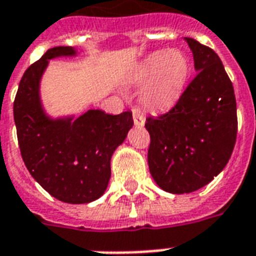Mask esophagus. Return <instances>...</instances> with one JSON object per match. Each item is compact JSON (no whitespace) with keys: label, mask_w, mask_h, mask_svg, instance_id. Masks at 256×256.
I'll use <instances>...</instances> for the list:
<instances>
[{"label":"esophagus","mask_w":256,"mask_h":256,"mask_svg":"<svg viewBox=\"0 0 256 256\" xmlns=\"http://www.w3.org/2000/svg\"><path fill=\"white\" fill-rule=\"evenodd\" d=\"M132 120H134V124L138 126V128H140V126H144V118L140 116L138 112H134V114H132Z\"/></svg>","instance_id":"34e87169"}]
</instances>
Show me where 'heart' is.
Returning <instances> with one entry per match:
<instances>
[{"label": "heart", "instance_id": "heart-1", "mask_svg": "<svg viewBox=\"0 0 256 256\" xmlns=\"http://www.w3.org/2000/svg\"><path fill=\"white\" fill-rule=\"evenodd\" d=\"M190 60L182 50L168 49L146 57L128 80L132 88H145L140 104L152 112L168 110L182 96L190 77Z\"/></svg>", "mask_w": 256, "mask_h": 256}]
</instances>
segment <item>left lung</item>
Returning <instances> with one entry per match:
<instances>
[{
  "label": "left lung",
  "mask_w": 256,
  "mask_h": 256,
  "mask_svg": "<svg viewBox=\"0 0 256 256\" xmlns=\"http://www.w3.org/2000/svg\"><path fill=\"white\" fill-rule=\"evenodd\" d=\"M192 52L196 76L178 104L148 116L150 174L171 194L192 192L220 172L230 160L238 120L234 88L214 50L184 38Z\"/></svg>",
  "instance_id": "1"
}]
</instances>
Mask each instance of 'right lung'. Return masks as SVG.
<instances>
[{
    "label": "right lung",
    "instance_id": "1",
    "mask_svg": "<svg viewBox=\"0 0 256 256\" xmlns=\"http://www.w3.org/2000/svg\"><path fill=\"white\" fill-rule=\"evenodd\" d=\"M70 46L48 50L21 78L13 112L22 160L36 180L54 198L82 204L108 188L110 162L132 128V112L112 116L90 108L82 116H50L42 102L41 81L54 58L77 57Z\"/></svg>",
    "mask_w": 256,
    "mask_h": 256
}]
</instances>
